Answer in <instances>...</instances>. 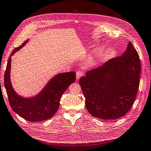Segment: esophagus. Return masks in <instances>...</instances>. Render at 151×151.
<instances>
[{
  "label": "esophagus",
  "instance_id": "1",
  "mask_svg": "<svg viewBox=\"0 0 151 151\" xmlns=\"http://www.w3.org/2000/svg\"><path fill=\"white\" fill-rule=\"evenodd\" d=\"M83 75V73L81 71H76V79H79L80 78V77H81Z\"/></svg>",
  "mask_w": 151,
  "mask_h": 151
}]
</instances>
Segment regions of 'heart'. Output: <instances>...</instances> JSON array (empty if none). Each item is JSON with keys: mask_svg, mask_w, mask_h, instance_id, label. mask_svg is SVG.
<instances>
[{"mask_svg": "<svg viewBox=\"0 0 151 151\" xmlns=\"http://www.w3.org/2000/svg\"><path fill=\"white\" fill-rule=\"evenodd\" d=\"M103 52H104V49H103L102 48H99L96 51V55L97 57L99 58L101 57V55L103 54Z\"/></svg>", "mask_w": 151, "mask_h": 151, "instance_id": "heart-1", "label": "heart"}]
</instances>
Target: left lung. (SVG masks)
Returning a JSON list of instances; mask_svg holds the SVG:
<instances>
[{
    "mask_svg": "<svg viewBox=\"0 0 151 151\" xmlns=\"http://www.w3.org/2000/svg\"><path fill=\"white\" fill-rule=\"evenodd\" d=\"M139 55L129 42L126 51L80 78L85 106L93 116L116 119L130 111L140 83Z\"/></svg>",
    "mask_w": 151,
    "mask_h": 151,
    "instance_id": "obj_1",
    "label": "left lung"
}]
</instances>
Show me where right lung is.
Wrapping results in <instances>:
<instances>
[{
  "label": "right lung",
  "mask_w": 151,
  "mask_h": 151,
  "mask_svg": "<svg viewBox=\"0 0 151 151\" xmlns=\"http://www.w3.org/2000/svg\"><path fill=\"white\" fill-rule=\"evenodd\" d=\"M28 41L24 42L11 52L4 74V85L9 104L15 113L28 122H41L50 119L58 111L62 95L75 81L76 73L71 71L55 75L35 97L24 98L18 96L12 88L10 80L11 56Z\"/></svg>",
  "instance_id": "add662e5"
}]
</instances>
